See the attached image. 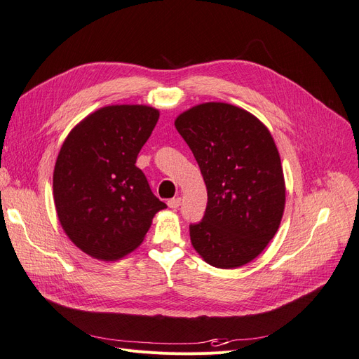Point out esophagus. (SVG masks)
I'll return each mask as SVG.
<instances>
[{"mask_svg": "<svg viewBox=\"0 0 359 359\" xmlns=\"http://www.w3.org/2000/svg\"><path fill=\"white\" fill-rule=\"evenodd\" d=\"M167 205L170 207V209H172V210L179 209V205H180V198L177 196V198H171V200H168V201H167Z\"/></svg>", "mask_w": 359, "mask_h": 359, "instance_id": "34e87169", "label": "esophagus"}]
</instances>
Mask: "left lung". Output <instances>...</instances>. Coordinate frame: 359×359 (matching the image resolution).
I'll list each match as a JSON object with an SVG mask.
<instances>
[{"label": "left lung", "mask_w": 359, "mask_h": 359, "mask_svg": "<svg viewBox=\"0 0 359 359\" xmlns=\"http://www.w3.org/2000/svg\"><path fill=\"white\" fill-rule=\"evenodd\" d=\"M176 130L207 188L203 221L189 226L196 253L216 269H238L269 246L280 226L286 188L274 138L257 116L228 102L180 113Z\"/></svg>", "instance_id": "1"}]
</instances>
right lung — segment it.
Listing matches in <instances>:
<instances>
[{"mask_svg": "<svg viewBox=\"0 0 359 359\" xmlns=\"http://www.w3.org/2000/svg\"><path fill=\"white\" fill-rule=\"evenodd\" d=\"M159 110L114 104L88 114L68 133L53 170L56 215L67 237L98 261H118L142 245L165 209L135 167Z\"/></svg>", "mask_w": 359, "mask_h": 359, "instance_id": "obj_1", "label": "right lung"}]
</instances>
